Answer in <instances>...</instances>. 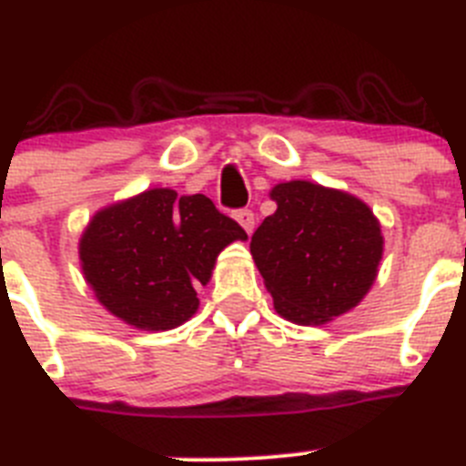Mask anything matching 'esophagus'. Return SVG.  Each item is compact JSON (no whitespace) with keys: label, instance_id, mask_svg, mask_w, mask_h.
<instances>
[{"label":"esophagus","instance_id":"1","mask_svg":"<svg viewBox=\"0 0 466 466\" xmlns=\"http://www.w3.org/2000/svg\"><path fill=\"white\" fill-rule=\"evenodd\" d=\"M236 219H238V224H240L242 228L247 230V233H252V230H254V212H252V209H238Z\"/></svg>","mask_w":466,"mask_h":466}]
</instances>
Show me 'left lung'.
Returning a JSON list of instances; mask_svg holds the SVG:
<instances>
[{
	"mask_svg": "<svg viewBox=\"0 0 466 466\" xmlns=\"http://www.w3.org/2000/svg\"><path fill=\"white\" fill-rule=\"evenodd\" d=\"M270 198L278 209L254 230L249 249L275 310L296 324H327L352 310L382 258L371 208L303 179L278 184Z\"/></svg>",
	"mask_w": 466,
	"mask_h": 466,
	"instance_id": "1",
	"label": "left lung"
}]
</instances>
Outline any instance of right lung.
Here are the masks:
<instances>
[{
	"label": "right lung",
	"mask_w": 466,
	"mask_h": 466,
	"mask_svg": "<svg viewBox=\"0 0 466 466\" xmlns=\"http://www.w3.org/2000/svg\"><path fill=\"white\" fill-rule=\"evenodd\" d=\"M236 240H247L242 226L208 196L151 188L95 214L79 240L81 270L111 315L167 331L196 315V287Z\"/></svg>",
	"instance_id": "add662e5"
}]
</instances>
